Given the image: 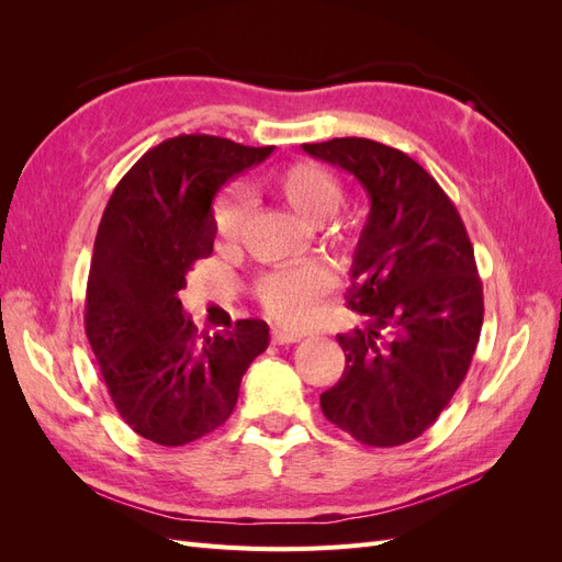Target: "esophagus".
I'll use <instances>...</instances> for the list:
<instances>
[{
  "label": "esophagus",
  "instance_id": "1",
  "mask_svg": "<svg viewBox=\"0 0 562 562\" xmlns=\"http://www.w3.org/2000/svg\"><path fill=\"white\" fill-rule=\"evenodd\" d=\"M300 339H302L300 333H288V330L271 333V342L274 345H293V342H300Z\"/></svg>",
  "mask_w": 562,
  "mask_h": 562
}]
</instances>
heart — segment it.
<instances>
[{
    "label": "heart",
    "instance_id": "1",
    "mask_svg": "<svg viewBox=\"0 0 562 562\" xmlns=\"http://www.w3.org/2000/svg\"><path fill=\"white\" fill-rule=\"evenodd\" d=\"M267 187L271 194L307 223H323L342 203V184H339L337 176L314 161H297L279 168L269 176ZM244 220L246 201L241 194L229 192L220 199L213 215L217 239L223 244H234L239 239ZM326 239L333 246H347V236L342 232H330ZM333 283V271L326 265L310 262L267 274L258 283V300L271 318L281 323H302L312 314L314 304L330 291Z\"/></svg>",
    "mask_w": 562,
    "mask_h": 562
}]
</instances>
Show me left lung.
I'll return each instance as SVG.
<instances>
[{
    "label": "left lung",
    "instance_id": "obj_1",
    "mask_svg": "<svg viewBox=\"0 0 562 562\" xmlns=\"http://www.w3.org/2000/svg\"><path fill=\"white\" fill-rule=\"evenodd\" d=\"M302 149L363 184L370 213L347 304L366 328L337 335L347 363L321 411L363 446L427 431L467 378L483 326V283L450 196L401 149L333 138Z\"/></svg>",
    "mask_w": 562,
    "mask_h": 562
}]
</instances>
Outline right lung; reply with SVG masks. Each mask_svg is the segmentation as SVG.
Returning <instances> with one entry per match:
<instances>
[{
	"mask_svg": "<svg viewBox=\"0 0 562 562\" xmlns=\"http://www.w3.org/2000/svg\"><path fill=\"white\" fill-rule=\"evenodd\" d=\"M274 147L217 135L168 138L119 180L95 234L83 326L116 413L157 446L223 427L241 378L269 345L265 321L196 335L180 291L215 241L213 199Z\"/></svg>",
	"mask_w": 562,
	"mask_h": 562,
	"instance_id": "obj_1",
	"label": "right lung"
}]
</instances>
